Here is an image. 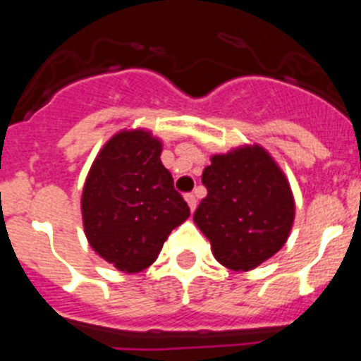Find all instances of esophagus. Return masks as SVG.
Listing matches in <instances>:
<instances>
[{
  "label": "esophagus",
  "mask_w": 361,
  "mask_h": 361,
  "mask_svg": "<svg viewBox=\"0 0 361 361\" xmlns=\"http://www.w3.org/2000/svg\"><path fill=\"white\" fill-rule=\"evenodd\" d=\"M184 199H186L188 206H190V212H191V213L195 212V208H197V199H195V195H193V193H186V195H184Z\"/></svg>",
  "instance_id": "obj_1"
}]
</instances>
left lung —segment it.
Here are the masks:
<instances>
[{
    "instance_id": "left-lung-1",
    "label": "left lung",
    "mask_w": 361,
    "mask_h": 361,
    "mask_svg": "<svg viewBox=\"0 0 361 361\" xmlns=\"http://www.w3.org/2000/svg\"><path fill=\"white\" fill-rule=\"evenodd\" d=\"M202 184L208 195L193 220L222 266L250 271L286 244L295 200L288 178L262 146L213 155Z\"/></svg>"
}]
</instances>
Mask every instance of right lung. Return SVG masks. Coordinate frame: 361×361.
I'll return each mask as SVG.
<instances>
[{"mask_svg": "<svg viewBox=\"0 0 361 361\" xmlns=\"http://www.w3.org/2000/svg\"><path fill=\"white\" fill-rule=\"evenodd\" d=\"M161 152V141L149 132L123 130L99 152L82 188L86 238L124 273L152 266L171 229L190 216Z\"/></svg>", "mask_w": 361, "mask_h": 361, "instance_id": "1", "label": "right lung"}]
</instances>
